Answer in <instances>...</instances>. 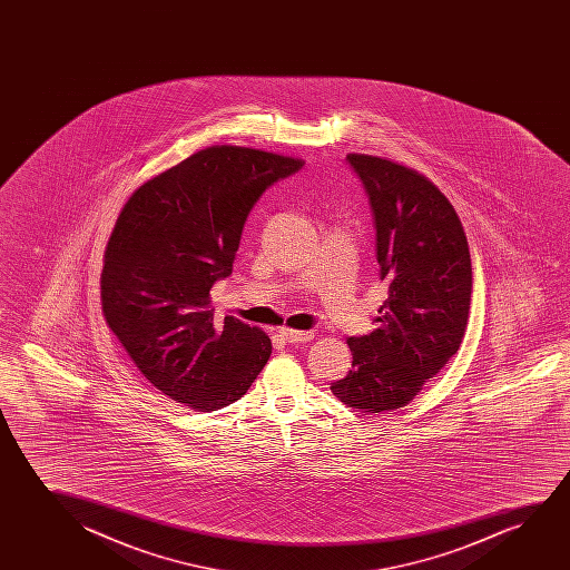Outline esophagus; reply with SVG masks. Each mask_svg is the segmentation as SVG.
<instances>
[{"label": "esophagus", "mask_w": 570, "mask_h": 570, "mask_svg": "<svg viewBox=\"0 0 570 570\" xmlns=\"http://www.w3.org/2000/svg\"><path fill=\"white\" fill-rule=\"evenodd\" d=\"M278 335L286 341V343H307L312 341L313 331H296V328L281 327Z\"/></svg>", "instance_id": "obj_1"}]
</instances>
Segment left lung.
Here are the masks:
<instances>
[{
  "label": "left lung",
  "mask_w": 570,
  "mask_h": 570,
  "mask_svg": "<svg viewBox=\"0 0 570 570\" xmlns=\"http://www.w3.org/2000/svg\"><path fill=\"white\" fill-rule=\"evenodd\" d=\"M374 212L375 249L390 297L375 328L351 336L352 367L331 391L364 413L406 406L460 351L471 304V255L442 190L406 165L346 156Z\"/></svg>",
  "instance_id": "1"
}]
</instances>
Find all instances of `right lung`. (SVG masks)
I'll return each mask as SVG.
<instances>
[{"label": "right lung", "instance_id": "add662e5", "mask_svg": "<svg viewBox=\"0 0 570 570\" xmlns=\"http://www.w3.org/2000/svg\"><path fill=\"white\" fill-rule=\"evenodd\" d=\"M304 165L210 146L134 190L105 249L102 315L156 390L210 413L247 393L271 358L263 328L214 320L210 288L234 268L253 204Z\"/></svg>", "mask_w": 570, "mask_h": 570}]
</instances>
